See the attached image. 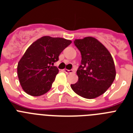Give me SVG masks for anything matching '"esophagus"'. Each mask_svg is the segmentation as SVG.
<instances>
[{
  "label": "esophagus",
  "mask_w": 133,
  "mask_h": 133,
  "mask_svg": "<svg viewBox=\"0 0 133 133\" xmlns=\"http://www.w3.org/2000/svg\"><path fill=\"white\" fill-rule=\"evenodd\" d=\"M64 72L66 74H72L74 72V70H67V69H65Z\"/></svg>",
  "instance_id": "esophagus-1"
}]
</instances>
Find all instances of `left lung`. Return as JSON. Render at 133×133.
I'll list each match as a JSON object with an SVG mask.
<instances>
[{
  "instance_id": "8db88e82",
  "label": "left lung",
  "mask_w": 133,
  "mask_h": 133,
  "mask_svg": "<svg viewBox=\"0 0 133 133\" xmlns=\"http://www.w3.org/2000/svg\"><path fill=\"white\" fill-rule=\"evenodd\" d=\"M75 46L80 51L81 65L77 70L78 80L71 88L78 95L94 99L103 94L116 78L113 58L105 46L93 37L76 39Z\"/></svg>"
}]
</instances>
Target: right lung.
I'll return each mask as SVG.
<instances>
[{
  "instance_id": "add662e5",
  "label": "right lung",
  "mask_w": 133,
  "mask_h": 133,
  "mask_svg": "<svg viewBox=\"0 0 133 133\" xmlns=\"http://www.w3.org/2000/svg\"><path fill=\"white\" fill-rule=\"evenodd\" d=\"M72 43L62 38L42 36L31 44L17 65V76L27 94L37 97L51 89L59 70L53 65L60 53Z\"/></svg>"
}]
</instances>
